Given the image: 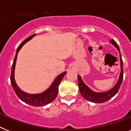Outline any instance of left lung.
Returning a JSON list of instances; mask_svg holds the SVG:
<instances>
[{
    "instance_id": "8db88e82",
    "label": "left lung",
    "mask_w": 131,
    "mask_h": 131,
    "mask_svg": "<svg viewBox=\"0 0 131 131\" xmlns=\"http://www.w3.org/2000/svg\"><path fill=\"white\" fill-rule=\"evenodd\" d=\"M110 43L115 46L118 49V50L120 52V66H121V72L120 74V78L118 80V82L116 83L113 88L109 90L107 92H95L92 91L91 89H90L89 88L84 84V82L82 81V78L80 75H78V86H79V89L81 95L85 99L89 101L96 103H103L107 101L108 100L112 99L113 96L116 95L117 92H118V90L120 89V87L122 84V80H123V61H122V56L120 53V48L118 47V44L116 43V42L112 39L110 41Z\"/></svg>"
}]
</instances>
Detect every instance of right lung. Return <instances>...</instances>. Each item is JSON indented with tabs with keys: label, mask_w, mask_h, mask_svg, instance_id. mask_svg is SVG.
Returning a JSON list of instances; mask_svg holds the SVG:
<instances>
[{
	"label": "right lung",
	"mask_w": 131,
	"mask_h": 131,
	"mask_svg": "<svg viewBox=\"0 0 131 131\" xmlns=\"http://www.w3.org/2000/svg\"><path fill=\"white\" fill-rule=\"evenodd\" d=\"M35 35V34L32 35L31 36L28 37L27 39H26L19 45V47H17L15 58L13 60L10 79H11V86H12L15 94H17L19 99L24 102V103H26L30 105L35 106V107H39V106L46 105L50 103L51 102H52L53 100L55 99L56 97L58 95V86H59L60 83L62 81V79L63 78V77L64 76L67 72L65 71L62 73L60 74L58 76L57 78L55 79V80L53 81V82L50 86V87L47 90H45V92L41 94H27L19 89V87L17 86V84L15 83V78H14V70H15V62H16V59H17V53L19 52V49H21V47L24 45V44H25L26 42L31 39Z\"/></svg>",
	"instance_id": "obj_1"
}]
</instances>
